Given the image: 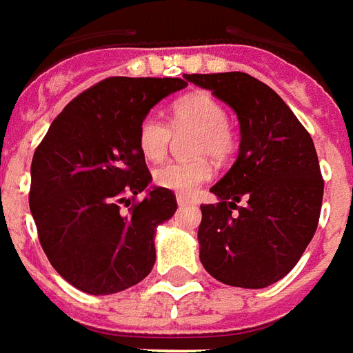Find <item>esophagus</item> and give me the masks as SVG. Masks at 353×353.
Instances as JSON below:
<instances>
[{"instance_id":"esophagus-1","label":"esophagus","mask_w":353,"mask_h":353,"mask_svg":"<svg viewBox=\"0 0 353 353\" xmlns=\"http://www.w3.org/2000/svg\"><path fill=\"white\" fill-rule=\"evenodd\" d=\"M176 203H179L180 207H182V205H188V203H192V199H190V197H186V195H176Z\"/></svg>"}]
</instances>
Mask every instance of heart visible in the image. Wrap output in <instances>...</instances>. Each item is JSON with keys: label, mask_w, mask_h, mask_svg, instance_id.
<instances>
[{"label": "heart", "mask_w": 353, "mask_h": 353, "mask_svg": "<svg viewBox=\"0 0 353 353\" xmlns=\"http://www.w3.org/2000/svg\"><path fill=\"white\" fill-rule=\"evenodd\" d=\"M225 109L207 92H194L173 105L174 128H195V154H210L223 159L233 150V133L225 122ZM171 141V128L158 114H146L139 123V150L150 161H158L167 154ZM212 176V167L207 159L167 161L154 171V182L174 194L190 195Z\"/></svg>", "instance_id": "heart-1"}]
</instances>
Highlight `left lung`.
Masks as SVG:
<instances>
[{"instance_id":"obj_1","label":"left lung","mask_w":353,"mask_h":353,"mask_svg":"<svg viewBox=\"0 0 353 353\" xmlns=\"http://www.w3.org/2000/svg\"><path fill=\"white\" fill-rule=\"evenodd\" d=\"M186 81L230 105L241 128L235 163L210 188L218 203L201 207L199 259L223 284L267 288L297 265L318 228L323 180L312 139L282 97L250 74Z\"/></svg>"}]
</instances>
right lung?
I'll use <instances>...</instances> for the list:
<instances>
[{"label":"right lung","mask_w":353,"mask_h":353,"mask_svg":"<svg viewBox=\"0 0 353 353\" xmlns=\"http://www.w3.org/2000/svg\"><path fill=\"white\" fill-rule=\"evenodd\" d=\"M186 86L182 79H105L61 110L33 154L30 210L41 246L77 290L109 295L150 274L156 230L174 214L176 197L150 186L139 123ZM139 193L141 202L119 210Z\"/></svg>","instance_id":"obj_1"}]
</instances>
